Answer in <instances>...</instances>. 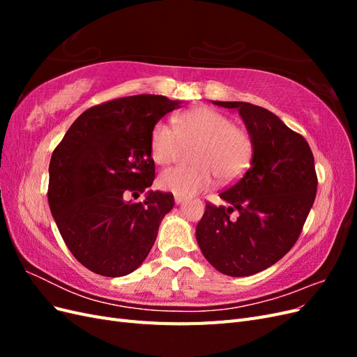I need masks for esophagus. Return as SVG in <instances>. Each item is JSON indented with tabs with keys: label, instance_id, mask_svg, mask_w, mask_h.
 Returning <instances> with one entry per match:
<instances>
[{
	"label": "esophagus",
	"instance_id": "1",
	"mask_svg": "<svg viewBox=\"0 0 357 357\" xmlns=\"http://www.w3.org/2000/svg\"><path fill=\"white\" fill-rule=\"evenodd\" d=\"M174 201H176V204H177V205H180L183 201H185V198H181V197H174Z\"/></svg>",
	"mask_w": 357,
	"mask_h": 357
}]
</instances>
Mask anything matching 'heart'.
I'll list each match as a JSON object with an SVG mask.
<instances>
[{
	"mask_svg": "<svg viewBox=\"0 0 357 357\" xmlns=\"http://www.w3.org/2000/svg\"><path fill=\"white\" fill-rule=\"evenodd\" d=\"M181 143H198L192 156L195 167L168 168L158 178L162 190L181 198L210 189L215 174L222 181L238 178L253 155L250 135L207 105L177 116L176 126L158 122L150 134V155L159 165L171 164L178 156Z\"/></svg>",
	"mask_w": 357,
	"mask_h": 357,
	"instance_id": "b5f03b06",
	"label": "heart"
}]
</instances>
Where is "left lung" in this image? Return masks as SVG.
<instances>
[{
  "label": "left lung",
  "instance_id": "8db88e82",
  "mask_svg": "<svg viewBox=\"0 0 357 357\" xmlns=\"http://www.w3.org/2000/svg\"><path fill=\"white\" fill-rule=\"evenodd\" d=\"M213 104L238 110L253 155L244 176L219 195L228 207L205 205L197 241L219 273L247 277L278 262L296 243L316 198L314 158L305 138L264 107ZM232 211H239L236 220Z\"/></svg>",
  "mask_w": 357,
  "mask_h": 357
}]
</instances>
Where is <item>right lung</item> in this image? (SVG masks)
Here are the masks:
<instances>
[{
	"instance_id": "right-lung-1",
	"label": "right lung",
	"mask_w": 357,
	"mask_h": 357,
	"mask_svg": "<svg viewBox=\"0 0 357 357\" xmlns=\"http://www.w3.org/2000/svg\"><path fill=\"white\" fill-rule=\"evenodd\" d=\"M181 101L134 95L82 113L53 150L49 207L70 252L92 273L123 277L144 262L172 193H146L155 180L150 134Z\"/></svg>"
}]
</instances>
